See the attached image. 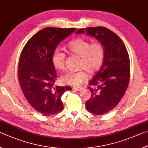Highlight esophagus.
Wrapping results in <instances>:
<instances>
[{
  "label": "esophagus",
  "instance_id": "1",
  "mask_svg": "<svg viewBox=\"0 0 148 148\" xmlns=\"http://www.w3.org/2000/svg\"><path fill=\"white\" fill-rule=\"evenodd\" d=\"M73 89L77 90V91H80V90H82V88H81V87H74Z\"/></svg>",
  "mask_w": 148,
  "mask_h": 148
}]
</instances>
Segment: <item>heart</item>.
Returning <instances> with one entry per match:
<instances>
[{
	"mask_svg": "<svg viewBox=\"0 0 148 148\" xmlns=\"http://www.w3.org/2000/svg\"><path fill=\"white\" fill-rule=\"evenodd\" d=\"M67 46L72 53L81 56L79 69H84L90 75H93L102 66L105 49L103 44L100 41L91 43L89 41L79 38L69 42ZM52 61L57 69L64 70L66 67V54L60 48H56L52 55ZM84 70L67 72L62 76L61 81L65 84L79 86L88 79Z\"/></svg>",
	"mask_w": 148,
	"mask_h": 148,
	"instance_id": "1",
	"label": "heart"
}]
</instances>
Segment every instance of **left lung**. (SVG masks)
I'll return each instance as SVG.
<instances>
[{
	"mask_svg": "<svg viewBox=\"0 0 148 148\" xmlns=\"http://www.w3.org/2000/svg\"><path fill=\"white\" fill-rule=\"evenodd\" d=\"M85 32L101 42L105 49L102 66L89 82L92 95L86 102L88 111L103 115L116 107L125 94L130 80V60L123 41L108 28L88 27L75 33Z\"/></svg>",
	"mask_w": 148,
	"mask_h": 148,
	"instance_id": "obj_1",
	"label": "left lung"
}]
</instances>
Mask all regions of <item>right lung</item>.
I'll return each instance as SVG.
<instances>
[{"mask_svg":"<svg viewBox=\"0 0 148 148\" xmlns=\"http://www.w3.org/2000/svg\"><path fill=\"white\" fill-rule=\"evenodd\" d=\"M77 29L47 27L25 44L18 63L17 76L26 99L43 116L54 115L64 109L61 100L70 86H55L57 75L52 55L59 43Z\"/></svg>","mask_w":148,"mask_h":148,"instance_id":"add662e5","label":"right lung"}]
</instances>
